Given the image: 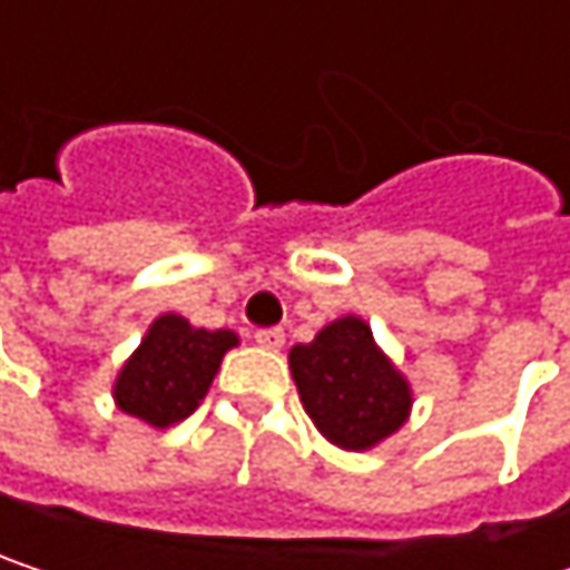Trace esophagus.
<instances>
[{
  "mask_svg": "<svg viewBox=\"0 0 570 570\" xmlns=\"http://www.w3.org/2000/svg\"><path fill=\"white\" fill-rule=\"evenodd\" d=\"M254 340L261 343V346H267V350H281L286 340V333L281 326H264V330H257L254 333Z\"/></svg>",
  "mask_w": 570,
  "mask_h": 570,
  "instance_id": "34e87169",
  "label": "esophagus"
}]
</instances>
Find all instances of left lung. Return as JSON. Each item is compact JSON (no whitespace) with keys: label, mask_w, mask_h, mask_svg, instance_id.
Segmentation results:
<instances>
[{"label":"left lung","mask_w":570,"mask_h":570,"mask_svg":"<svg viewBox=\"0 0 570 570\" xmlns=\"http://www.w3.org/2000/svg\"><path fill=\"white\" fill-rule=\"evenodd\" d=\"M289 370L306 415L340 449L363 452L393 435L409 415L405 380L356 316H343L313 343L293 346Z\"/></svg>","instance_id":"obj_1"}]
</instances>
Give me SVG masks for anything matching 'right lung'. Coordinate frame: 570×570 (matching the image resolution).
Instances as JSON below:
<instances>
[{"label": "right lung", "instance_id": "1", "mask_svg": "<svg viewBox=\"0 0 570 570\" xmlns=\"http://www.w3.org/2000/svg\"><path fill=\"white\" fill-rule=\"evenodd\" d=\"M230 346H237L230 330H194L184 316L165 313L125 363L115 399L128 415L168 429L200 405Z\"/></svg>", "mask_w": 570, "mask_h": 570}]
</instances>
